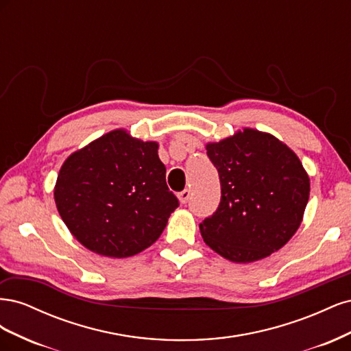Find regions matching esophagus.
Masks as SVG:
<instances>
[{
    "mask_svg": "<svg viewBox=\"0 0 351 351\" xmlns=\"http://www.w3.org/2000/svg\"><path fill=\"white\" fill-rule=\"evenodd\" d=\"M190 195H192V192H190L189 189H184L183 192H180L177 196H178V200L180 204H187V200L190 199Z\"/></svg>",
    "mask_w": 351,
    "mask_h": 351,
    "instance_id": "esophagus-1",
    "label": "esophagus"
}]
</instances>
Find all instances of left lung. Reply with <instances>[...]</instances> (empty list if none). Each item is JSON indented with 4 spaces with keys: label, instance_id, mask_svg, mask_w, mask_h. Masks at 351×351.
I'll return each instance as SVG.
<instances>
[{
    "label": "left lung",
    "instance_id": "1",
    "mask_svg": "<svg viewBox=\"0 0 351 351\" xmlns=\"http://www.w3.org/2000/svg\"><path fill=\"white\" fill-rule=\"evenodd\" d=\"M221 183L218 209L199 224L208 246L231 262L249 263L280 250L299 230L311 180L277 137L254 129L206 143Z\"/></svg>",
    "mask_w": 351,
    "mask_h": 351
}]
</instances>
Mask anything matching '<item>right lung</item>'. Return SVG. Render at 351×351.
Wrapping results in <instances>:
<instances>
[{
	"mask_svg": "<svg viewBox=\"0 0 351 351\" xmlns=\"http://www.w3.org/2000/svg\"><path fill=\"white\" fill-rule=\"evenodd\" d=\"M158 146L117 129L61 165L56 205L84 247L121 259L152 246L162 234L178 200L167 186Z\"/></svg>",
	"mask_w": 351,
	"mask_h": 351,
	"instance_id": "right-lung-1",
	"label": "right lung"
}]
</instances>
